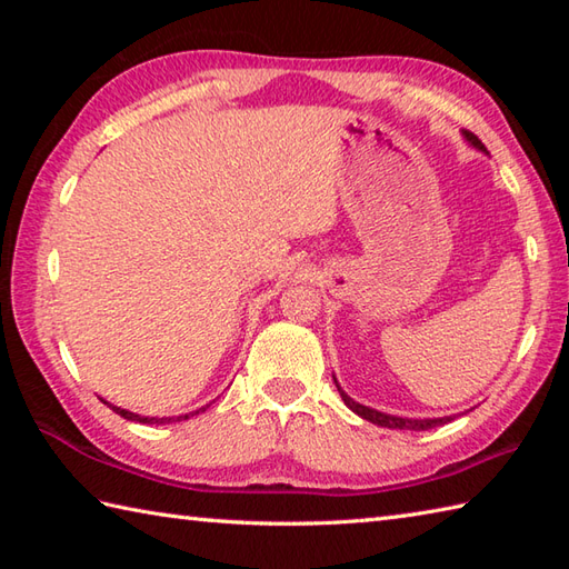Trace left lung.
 Returning <instances> with one entry per match:
<instances>
[{"label":"left lung","mask_w":569,"mask_h":569,"mask_svg":"<svg viewBox=\"0 0 569 569\" xmlns=\"http://www.w3.org/2000/svg\"><path fill=\"white\" fill-rule=\"evenodd\" d=\"M465 137L471 141V147L477 149H485V143L479 141L477 134H471V131H465ZM337 383V381H335ZM337 391H340L342 401L347 403L349 410H355L357 416H361L365 420L373 422V426H381V428H396V430H430V428H438V426H445V422H450L452 418H428V420H410V418H398V416H386V413H379V410L373 408H367L361 406L357 401H352L342 389L340 383H337Z\"/></svg>","instance_id":"8db88e82"}]
</instances>
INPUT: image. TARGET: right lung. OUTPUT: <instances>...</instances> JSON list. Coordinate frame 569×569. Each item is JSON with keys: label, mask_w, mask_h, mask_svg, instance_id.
Here are the masks:
<instances>
[{"label": "right lung", "mask_w": 569, "mask_h": 569, "mask_svg": "<svg viewBox=\"0 0 569 569\" xmlns=\"http://www.w3.org/2000/svg\"><path fill=\"white\" fill-rule=\"evenodd\" d=\"M107 406H110V403H107ZM112 410H114V413H119V416H122V418H127V420H139V422H173V420H180V418H190L192 413H188V416H180V418H141V416H137V413H129V410H124V408H117V406H110ZM204 410V408H202ZM196 413H198V410H196Z\"/></svg>", "instance_id": "add662e5"}]
</instances>
